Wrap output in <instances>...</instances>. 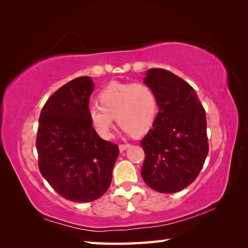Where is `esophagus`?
Instances as JSON below:
<instances>
[{
  "instance_id": "1",
  "label": "esophagus",
  "mask_w": 248,
  "mask_h": 248,
  "mask_svg": "<svg viewBox=\"0 0 248 248\" xmlns=\"http://www.w3.org/2000/svg\"><path fill=\"white\" fill-rule=\"evenodd\" d=\"M128 148H130V144H120L119 145V150L121 151V152H123V151H124V150H127Z\"/></svg>"
}]
</instances>
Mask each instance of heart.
Masks as SVG:
<instances>
[{"label":"heart","instance_id":"heart-1","mask_svg":"<svg viewBox=\"0 0 248 248\" xmlns=\"http://www.w3.org/2000/svg\"><path fill=\"white\" fill-rule=\"evenodd\" d=\"M100 105L89 108L92 124L100 137L109 138L115 117L125 132L136 136L152 127L157 114V97L144 83H110L98 95Z\"/></svg>","mask_w":248,"mask_h":248}]
</instances>
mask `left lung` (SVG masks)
Here are the masks:
<instances>
[{
  "mask_svg": "<svg viewBox=\"0 0 248 248\" xmlns=\"http://www.w3.org/2000/svg\"><path fill=\"white\" fill-rule=\"evenodd\" d=\"M144 84L157 97L153 128L141 140L145 159L141 176L164 194L183 190L199 175L208 155L207 119L196 91L164 69H150Z\"/></svg>",
  "mask_w": 248,
  "mask_h": 248,
  "instance_id": "8db88e82",
  "label": "left lung"
}]
</instances>
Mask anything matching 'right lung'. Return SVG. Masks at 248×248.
I'll use <instances>...</instances> for the list:
<instances>
[{"instance_id": "right-lung-1", "label": "right lung", "mask_w": 248, "mask_h": 248, "mask_svg": "<svg viewBox=\"0 0 248 248\" xmlns=\"http://www.w3.org/2000/svg\"><path fill=\"white\" fill-rule=\"evenodd\" d=\"M94 82L79 77L60 87L40 112L36 146L39 170L63 198L90 202L109 188L118 145L105 141L92 125L90 96Z\"/></svg>"}]
</instances>
